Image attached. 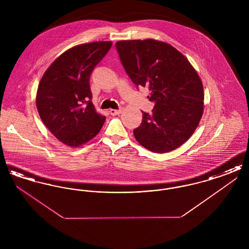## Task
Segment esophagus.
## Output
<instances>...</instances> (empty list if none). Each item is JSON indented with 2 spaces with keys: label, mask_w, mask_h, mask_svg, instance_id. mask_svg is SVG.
Returning <instances> with one entry per match:
<instances>
[{
  "label": "esophagus",
  "mask_w": 249,
  "mask_h": 249,
  "mask_svg": "<svg viewBox=\"0 0 249 249\" xmlns=\"http://www.w3.org/2000/svg\"><path fill=\"white\" fill-rule=\"evenodd\" d=\"M121 112H122V109H110V110H109V113H110L112 116L119 115Z\"/></svg>",
  "instance_id": "34e87169"
}]
</instances>
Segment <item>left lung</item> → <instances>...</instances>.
I'll return each instance as SVG.
<instances>
[{"instance_id": "8db88e82", "label": "left lung", "mask_w": 249, "mask_h": 249, "mask_svg": "<svg viewBox=\"0 0 249 249\" xmlns=\"http://www.w3.org/2000/svg\"><path fill=\"white\" fill-rule=\"evenodd\" d=\"M120 61L137 88H147L152 113L142 112L133 130L144 148L165 153L179 147L196 130L203 112V87L188 59L164 42L119 41Z\"/></svg>"}]
</instances>
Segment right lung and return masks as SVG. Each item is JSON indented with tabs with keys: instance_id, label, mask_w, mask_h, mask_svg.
<instances>
[{
	"instance_id": "right-lung-1",
	"label": "right lung",
	"mask_w": 249,
	"mask_h": 249,
	"mask_svg": "<svg viewBox=\"0 0 249 249\" xmlns=\"http://www.w3.org/2000/svg\"><path fill=\"white\" fill-rule=\"evenodd\" d=\"M111 47L112 42L107 41L68 49L53 61L39 83V116L51 133L69 146L91 140L106 121L91 102L89 78Z\"/></svg>"
}]
</instances>
